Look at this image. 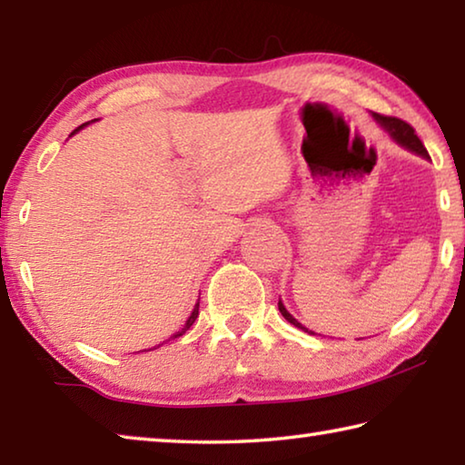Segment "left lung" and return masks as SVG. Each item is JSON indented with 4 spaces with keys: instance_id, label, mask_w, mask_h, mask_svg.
Masks as SVG:
<instances>
[{
    "instance_id": "left-lung-1",
    "label": "left lung",
    "mask_w": 465,
    "mask_h": 465,
    "mask_svg": "<svg viewBox=\"0 0 465 465\" xmlns=\"http://www.w3.org/2000/svg\"><path fill=\"white\" fill-rule=\"evenodd\" d=\"M373 119H375L377 123H380L385 131L390 133V137H391L393 141H396L398 145L411 149V152L419 153V155H422V157H427V160H429V152H427V149H424L422 141L419 139V135H416L414 129H412L411 124H408L406 121L396 119V116H383V114H377V113H373ZM279 310H281V313H282V318H285L287 322H291V324H293L295 328H302L303 332H310L308 328H303L293 316H291V313L285 310V305H282L281 302H279ZM310 334H313V332H310Z\"/></svg>"
}]
</instances>
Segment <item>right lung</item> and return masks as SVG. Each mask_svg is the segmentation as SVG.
<instances>
[{
    "label": "right lung",
    "mask_w": 465,
    "mask_h": 465,
    "mask_svg": "<svg viewBox=\"0 0 465 465\" xmlns=\"http://www.w3.org/2000/svg\"><path fill=\"white\" fill-rule=\"evenodd\" d=\"M85 124H88V123H84V124H82V127H77V129H75L74 133H77V131H80V129H84V127H85ZM74 133H72V135H74ZM196 318H199V303H196V305H194V310H193V313H191V318H188V320H186V324H184V328H183V330H180V332H176V334H174V338H178V336H183V334L186 332V330H188V328H191V326L194 324V320H196Z\"/></svg>",
    "instance_id": "obj_1"
}]
</instances>
